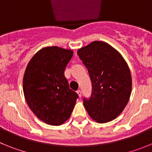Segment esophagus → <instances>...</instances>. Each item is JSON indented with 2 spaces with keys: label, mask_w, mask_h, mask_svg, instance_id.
Instances as JSON below:
<instances>
[{
  "label": "esophagus",
  "mask_w": 152,
  "mask_h": 152,
  "mask_svg": "<svg viewBox=\"0 0 152 152\" xmlns=\"http://www.w3.org/2000/svg\"><path fill=\"white\" fill-rule=\"evenodd\" d=\"M77 94H78L79 97H80V96H81V95H82V92H81V91H80V90H78V91H77Z\"/></svg>",
  "instance_id": "34e87169"
}]
</instances>
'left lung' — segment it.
I'll use <instances>...</instances> for the list:
<instances>
[{"label": "left lung", "mask_w": 152, "mask_h": 152, "mask_svg": "<svg viewBox=\"0 0 152 152\" xmlns=\"http://www.w3.org/2000/svg\"><path fill=\"white\" fill-rule=\"evenodd\" d=\"M88 70L92 93L84 98L89 116L99 123L116 119L128 103L132 92V76L121 54L105 42L94 41L77 50Z\"/></svg>", "instance_id": "obj_1"}]
</instances>
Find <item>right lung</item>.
Wrapping results in <instances>:
<instances>
[{
    "mask_svg": "<svg viewBox=\"0 0 152 152\" xmlns=\"http://www.w3.org/2000/svg\"><path fill=\"white\" fill-rule=\"evenodd\" d=\"M72 56L71 49L45 47L26 66L23 80L24 96L33 113L46 124L59 126L68 120L78 98L64 77Z\"/></svg>",
    "mask_w": 152,
    "mask_h": 152,
    "instance_id": "1",
    "label": "right lung"
}]
</instances>
